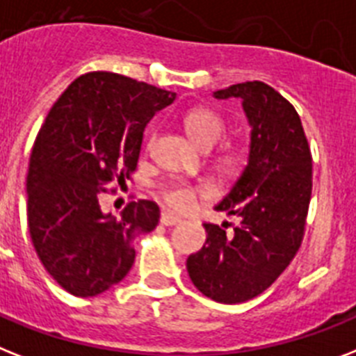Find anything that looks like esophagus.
I'll use <instances>...</instances> for the list:
<instances>
[{
	"label": "esophagus",
	"instance_id": "obj_1",
	"mask_svg": "<svg viewBox=\"0 0 356 356\" xmlns=\"http://www.w3.org/2000/svg\"><path fill=\"white\" fill-rule=\"evenodd\" d=\"M177 223H181V218H177V216H173L170 212L161 213V225H164V227H173Z\"/></svg>",
	"mask_w": 356,
	"mask_h": 356
}]
</instances>
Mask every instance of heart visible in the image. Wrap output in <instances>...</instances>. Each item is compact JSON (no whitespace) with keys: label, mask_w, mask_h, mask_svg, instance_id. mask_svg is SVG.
<instances>
[{"label":"heart","mask_w":356,"mask_h":356,"mask_svg":"<svg viewBox=\"0 0 356 356\" xmlns=\"http://www.w3.org/2000/svg\"><path fill=\"white\" fill-rule=\"evenodd\" d=\"M184 128L199 148L210 149L223 138L225 120L213 109L197 108L192 109L184 118ZM227 161H234V155H227ZM197 188L186 181H172L161 188V197L175 210H184L193 203Z\"/></svg>","instance_id":"heart-1"}]
</instances>
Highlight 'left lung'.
I'll list each match as a JSON object with an SVG mask.
<instances>
[{
	"instance_id": "8db88e82",
	"label": "left lung",
	"mask_w": 356,
	"mask_h": 356,
	"mask_svg": "<svg viewBox=\"0 0 356 356\" xmlns=\"http://www.w3.org/2000/svg\"><path fill=\"white\" fill-rule=\"evenodd\" d=\"M239 98L250 124L248 163L216 210L238 225L204 223L207 241L190 254L193 285L213 302L241 303L261 294L298 252L305 230L313 159L293 104L267 83L245 82L213 91Z\"/></svg>"
}]
</instances>
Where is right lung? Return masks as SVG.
Returning <instances> with one entry per match:
<instances>
[{
  "instance_id": "add662e5",
  "label": "right lung",
  "mask_w": 356,
  "mask_h": 356,
  "mask_svg": "<svg viewBox=\"0 0 356 356\" xmlns=\"http://www.w3.org/2000/svg\"><path fill=\"white\" fill-rule=\"evenodd\" d=\"M173 100L172 91L97 71L49 111L29 163L27 223L38 258L69 294L97 296L120 282L135 261L133 239L157 227L153 201H131L113 218L98 195L137 170L146 124Z\"/></svg>"
}]
</instances>
